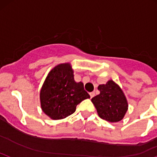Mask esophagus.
<instances>
[{
    "label": "esophagus",
    "mask_w": 157,
    "mask_h": 157,
    "mask_svg": "<svg viewBox=\"0 0 157 157\" xmlns=\"http://www.w3.org/2000/svg\"><path fill=\"white\" fill-rule=\"evenodd\" d=\"M90 97H91V98H93V97L95 96V92H90Z\"/></svg>",
    "instance_id": "1"
}]
</instances>
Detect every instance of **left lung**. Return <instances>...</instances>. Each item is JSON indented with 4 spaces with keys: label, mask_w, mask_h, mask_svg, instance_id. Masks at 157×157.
<instances>
[{
    "label": "left lung",
    "mask_w": 157,
    "mask_h": 157,
    "mask_svg": "<svg viewBox=\"0 0 157 157\" xmlns=\"http://www.w3.org/2000/svg\"><path fill=\"white\" fill-rule=\"evenodd\" d=\"M99 95L93 97L92 102L95 105L98 116L111 123L119 122L123 118L128 110V103L120 87L113 80L98 87Z\"/></svg>",
    "instance_id": "8db88e82"
}]
</instances>
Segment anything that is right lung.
I'll list each match as a JSON object with an SVG mask.
<instances>
[{
	"label": "right lung",
	"instance_id": "add662e5",
	"mask_svg": "<svg viewBox=\"0 0 157 157\" xmlns=\"http://www.w3.org/2000/svg\"><path fill=\"white\" fill-rule=\"evenodd\" d=\"M90 95L82 82L77 83L69 64L54 67L41 88L40 98L43 111L52 120H60L72 114L76 107Z\"/></svg>",
	"mask_w": 157,
	"mask_h": 157
}]
</instances>
